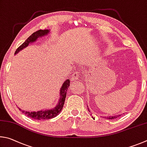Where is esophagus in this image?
Returning <instances> with one entry per match:
<instances>
[{
    "instance_id": "esophagus-1",
    "label": "esophagus",
    "mask_w": 147,
    "mask_h": 147,
    "mask_svg": "<svg viewBox=\"0 0 147 147\" xmlns=\"http://www.w3.org/2000/svg\"><path fill=\"white\" fill-rule=\"evenodd\" d=\"M79 75L78 74H74L71 76V80L73 81H78L79 80Z\"/></svg>"
}]
</instances>
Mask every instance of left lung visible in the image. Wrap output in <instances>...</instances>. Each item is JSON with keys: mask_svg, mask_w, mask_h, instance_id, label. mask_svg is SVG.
<instances>
[{"mask_svg": "<svg viewBox=\"0 0 147 147\" xmlns=\"http://www.w3.org/2000/svg\"><path fill=\"white\" fill-rule=\"evenodd\" d=\"M88 111H89V110H88ZM119 116H121V115H114V116H112V117L110 116V117H107V118H108V119H115V118H117V117H119Z\"/></svg>", "mask_w": 147, "mask_h": 147, "instance_id": "left-lung-1", "label": "left lung"}]
</instances>
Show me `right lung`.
Segmentation results:
<instances>
[{"mask_svg": "<svg viewBox=\"0 0 147 147\" xmlns=\"http://www.w3.org/2000/svg\"><path fill=\"white\" fill-rule=\"evenodd\" d=\"M49 33L48 30H39L37 31V32L32 33L29 37H28L25 42L22 44L19 48L17 49L15 51V54H17L19 53L20 50H22L23 48H24L28 46V45L30 42H35L37 40V38L38 37H42V36L48 34ZM69 86V79L66 80L64 82V83L62 86L61 90H60V99H59V102L57 106L53 109L50 110H40V111L37 112H24L23 110H21L22 113L26 115L28 117H30V118L34 119L40 120V119H49L51 118H53L57 116L59 113L61 112L63 107L64 106V101H65V98L66 96V92L68 90V88ZM19 110H20L19 109Z\"/></svg>", "mask_w": 147, "mask_h": 147, "instance_id": "obj_1", "label": "right lung"}]
</instances>
